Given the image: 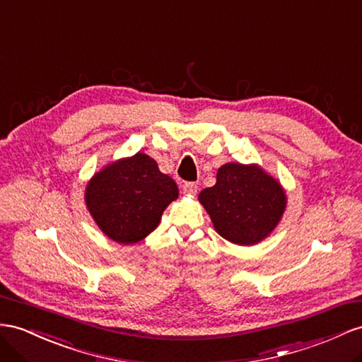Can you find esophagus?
<instances>
[{"instance_id": "1", "label": "esophagus", "mask_w": 362, "mask_h": 362, "mask_svg": "<svg viewBox=\"0 0 362 362\" xmlns=\"http://www.w3.org/2000/svg\"><path fill=\"white\" fill-rule=\"evenodd\" d=\"M183 192L185 194H189V196H192V194H196L197 192V183H194V182L183 183Z\"/></svg>"}]
</instances>
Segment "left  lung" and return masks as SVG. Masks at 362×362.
I'll use <instances>...</instances> for the list:
<instances>
[{"label": "left lung", "mask_w": 362, "mask_h": 362, "mask_svg": "<svg viewBox=\"0 0 362 362\" xmlns=\"http://www.w3.org/2000/svg\"><path fill=\"white\" fill-rule=\"evenodd\" d=\"M216 233L238 246H254L269 237L287 206L286 191L258 163L221 165L214 187L199 194Z\"/></svg>", "instance_id": "left-lung-1"}]
</instances>
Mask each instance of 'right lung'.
Returning a JSON list of instances; mask_svg holds the SVG:
<instances>
[{"mask_svg": "<svg viewBox=\"0 0 362 362\" xmlns=\"http://www.w3.org/2000/svg\"><path fill=\"white\" fill-rule=\"evenodd\" d=\"M177 197V185L145 153L107 163L93 174L84 192L91 218L120 245H133L150 235Z\"/></svg>", "mask_w": 362, "mask_h": 362, "instance_id": "1", "label": "right lung"}]
</instances>
